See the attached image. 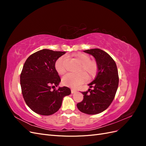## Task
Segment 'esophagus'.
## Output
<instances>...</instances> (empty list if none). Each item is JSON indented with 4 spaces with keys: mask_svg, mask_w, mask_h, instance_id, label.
Segmentation results:
<instances>
[{
    "mask_svg": "<svg viewBox=\"0 0 146 146\" xmlns=\"http://www.w3.org/2000/svg\"><path fill=\"white\" fill-rule=\"evenodd\" d=\"M77 91L76 90H74V89H71V93L72 94H73V93H74V92H76Z\"/></svg>",
    "mask_w": 146,
    "mask_h": 146,
    "instance_id": "1",
    "label": "esophagus"
}]
</instances>
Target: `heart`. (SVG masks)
<instances>
[{
	"instance_id": "1",
	"label": "heart",
	"mask_w": 146,
	"mask_h": 146,
	"mask_svg": "<svg viewBox=\"0 0 146 146\" xmlns=\"http://www.w3.org/2000/svg\"><path fill=\"white\" fill-rule=\"evenodd\" d=\"M74 58L80 64L77 69L78 72L76 74H67L62 78V83L64 85L72 88L83 83L85 80V77L87 80L95 77L98 69L97 63L90 60V56L87 54L77 53L74 55ZM64 60L65 57L63 56L60 57L55 62V70L60 75H63L66 72Z\"/></svg>"
}]
</instances>
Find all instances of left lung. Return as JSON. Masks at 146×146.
Listing matches in <instances>:
<instances>
[{"instance_id":"1","label":"left lung","mask_w":146,"mask_h":146,"mask_svg":"<svg viewBox=\"0 0 146 146\" xmlns=\"http://www.w3.org/2000/svg\"><path fill=\"white\" fill-rule=\"evenodd\" d=\"M83 52L94 57L98 72L94 80L88 85L93 89L82 92L83 99L77 107L85 114H99L109 107L115 97L119 84L117 66L111 56L99 48Z\"/></svg>"}]
</instances>
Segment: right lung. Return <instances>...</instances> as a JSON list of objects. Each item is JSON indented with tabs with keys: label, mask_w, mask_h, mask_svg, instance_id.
Segmentation results:
<instances>
[{
	"label": "right lung",
	"mask_w": 146,
	"mask_h": 146,
	"mask_svg": "<svg viewBox=\"0 0 146 146\" xmlns=\"http://www.w3.org/2000/svg\"><path fill=\"white\" fill-rule=\"evenodd\" d=\"M65 53L42 49L29 56L24 64L20 76L22 93L26 104L37 114H54L60 108L64 97L71 93L66 86L54 89L61 82L55 64Z\"/></svg>",
	"instance_id": "1"
}]
</instances>
